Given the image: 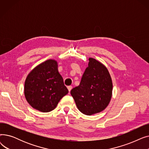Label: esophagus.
<instances>
[{
  "mask_svg": "<svg viewBox=\"0 0 149 149\" xmlns=\"http://www.w3.org/2000/svg\"><path fill=\"white\" fill-rule=\"evenodd\" d=\"M72 88V86H68V89L69 92H70V91H71Z\"/></svg>",
  "mask_w": 149,
  "mask_h": 149,
  "instance_id": "obj_1",
  "label": "esophagus"
}]
</instances>
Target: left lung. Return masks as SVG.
<instances>
[{
	"instance_id": "1",
	"label": "left lung",
	"mask_w": 149,
	"mask_h": 149,
	"mask_svg": "<svg viewBox=\"0 0 149 149\" xmlns=\"http://www.w3.org/2000/svg\"><path fill=\"white\" fill-rule=\"evenodd\" d=\"M79 86L70 91L79 110L86 115L103 111L110 102L112 81L107 69L94 58H89Z\"/></svg>"
}]
</instances>
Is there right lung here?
Masks as SVG:
<instances>
[{
    "label": "right lung",
    "mask_w": 149,
    "mask_h": 149,
    "mask_svg": "<svg viewBox=\"0 0 149 149\" xmlns=\"http://www.w3.org/2000/svg\"><path fill=\"white\" fill-rule=\"evenodd\" d=\"M57 66L56 60H46L31 70L26 77L25 98L36 110L42 112L52 111L68 93Z\"/></svg>",
    "instance_id": "right-lung-1"
}]
</instances>
